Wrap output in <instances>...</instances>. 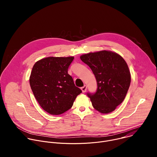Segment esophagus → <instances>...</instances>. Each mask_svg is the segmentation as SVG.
<instances>
[{
  "label": "esophagus",
  "mask_w": 157,
  "mask_h": 157,
  "mask_svg": "<svg viewBox=\"0 0 157 157\" xmlns=\"http://www.w3.org/2000/svg\"><path fill=\"white\" fill-rule=\"evenodd\" d=\"M81 90H82V93H85L86 91V89H87V86L86 85H84L83 87H82L81 88Z\"/></svg>",
  "instance_id": "obj_1"
}]
</instances>
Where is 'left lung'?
Instances as JSON below:
<instances>
[{
	"mask_svg": "<svg viewBox=\"0 0 157 157\" xmlns=\"http://www.w3.org/2000/svg\"><path fill=\"white\" fill-rule=\"evenodd\" d=\"M80 58L90 67L97 81L96 93H87L93 107L102 114L114 111L124 100L131 82L126 61L109 50L82 55Z\"/></svg>",
	"mask_w": 157,
	"mask_h": 157,
	"instance_id": "8db88e82",
	"label": "left lung"
}]
</instances>
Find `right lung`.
I'll return each mask as SVG.
<instances>
[{
  "mask_svg": "<svg viewBox=\"0 0 157 157\" xmlns=\"http://www.w3.org/2000/svg\"><path fill=\"white\" fill-rule=\"evenodd\" d=\"M74 56H50L36 61L30 76V85L41 108L52 115H59L73 105L81 89L68 73Z\"/></svg>",
  "mask_w": 157,
  "mask_h": 157,
  "instance_id": "1",
  "label": "right lung"
}]
</instances>
